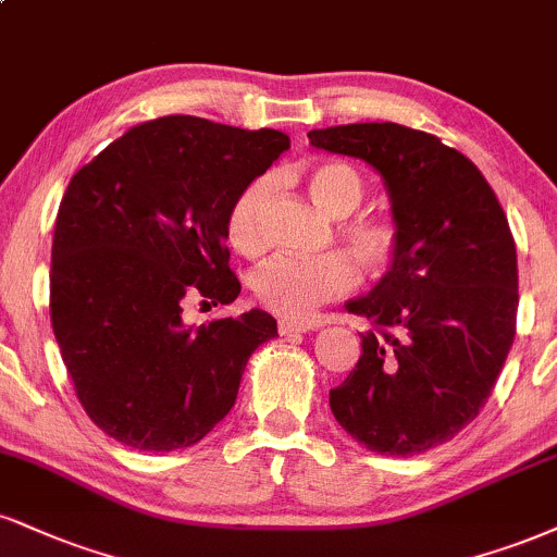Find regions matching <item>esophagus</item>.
<instances>
[{"label":"esophagus","mask_w":557,"mask_h":557,"mask_svg":"<svg viewBox=\"0 0 557 557\" xmlns=\"http://www.w3.org/2000/svg\"><path fill=\"white\" fill-rule=\"evenodd\" d=\"M311 326L304 324V321H290V319H280L277 324V332L283 334V337H296V334H306Z\"/></svg>","instance_id":"1"}]
</instances>
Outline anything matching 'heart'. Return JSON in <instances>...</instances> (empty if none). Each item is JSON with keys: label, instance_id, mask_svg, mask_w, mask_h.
<instances>
[{"label": "heart", "instance_id": "b5f03b06", "mask_svg": "<svg viewBox=\"0 0 557 557\" xmlns=\"http://www.w3.org/2000/svg\"><path fill=\"white\" fill-rule=\"evenodd\" d=\"M272 178L259 176L233 197L225 214V236L233 249L253 257L267 246L264 214L272 197ZM311 199L332 218H347L366 197L360 173L347 163H319L306 171ZM339 240L368 272H381L392 264L399 249V227L381 214H360L339 223ZM358 272L343 251L321 257H274L251 277L257 300L285 319H308L319 306L332 304L352 290Z\"/></svg>", "mask_w": 557, "mask_h": 557}]
</instances>
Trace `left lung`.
I'll list each match as a JSON object with an SVG mask.
<instances>
[{
    "label": "left lung",
    "instance_id": "8db88e82",
    "mask_svg": "<svg viewBox=\"0 0 557 557\" xmlns=\"http://www.w3.org/2000/svg\"><path fill=\"white\" fill-rule=\"evenodd\" d=\"M313 147L360 158L384 178L399 249L345 308L376 326L330 392L358 444L412 457L451 441L491 397L516 334L519 270L504 207L470 158L394 122L308 132Z\"/></svg>",
    "mask_w": 557,
    "mask_h": 557
}]
</instances>
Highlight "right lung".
Wrapping results in <instances>:
<instances>
[{"mask_svg":"<svg viewBox=\"0 0 557 557\" xmlns=\"http://www.w3.org/2000/svg\"><path fill=\"white\" fill-rule=\"evenodd\" d=\"M290 147L277 129L199 116L134 126L83 165L59 205L51 326L79 405L139 451L194 446L236 405L277 321L251 308L184 324V298L233 304L225 214Z\"/></svg>","mask_w":557,"mask_h":557,"instance_id":"right-lung-1","label":"right lung"}]
</instances>
